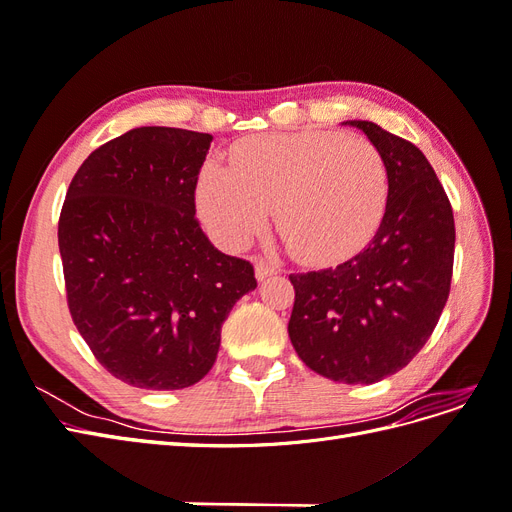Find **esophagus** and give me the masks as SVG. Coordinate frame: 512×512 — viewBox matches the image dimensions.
I'll return each mask as SVG.
<instances>
[{
  "label": "esophagus",
  "instance_id": "34e87169",
  "mask_svg": "<svg viewBox=\"0 0 512 512\" xmlns=\"http://www.w3.org/2000/svg\"><path fill=\"white\" fill-rule=\"evenodd\" d=\"M277 273V267L271 265V262H267L265 258H256V277L262 282L267 280L269 275H275Z\"/></svg>",
  "mask_w": 512,
  "mask_h": 512
}]
</instances>
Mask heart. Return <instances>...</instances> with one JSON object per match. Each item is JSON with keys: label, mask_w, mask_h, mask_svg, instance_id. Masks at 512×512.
Returning a JSON list of instances; mask_svg holds the SVG:
<instances>
[{"label": "heart", "mask_w": 512, "mask_h": 512, "mask_svg": "<svg viewBox=\"0 0 512 512\" xmlns=\"http://www.w3.org/2000/svg\"><path fill=\"white\" fill-rule=\"evenodd\" d=\"M389 188L382 151L363 136L260 134L230 149L228 168H205L198 209L215 239L241 247L265 228L275 207V230L288 252L329 265L376 235Z\"/></svg>", "instance_id": "1"}]
</instances>
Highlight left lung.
<instances>
[{
	"label": "left lung",
	"instance_id": "left-lung-1",
	"mask_svg": "<svg viewBox=\"0 0 512 512\" xmlns=\"http://www.w3.org/2000/svg\"><path fill=\"white\" fill-rule=\"evenodd\" d=\"M389 166V203L363 252L337 267L290 273L288 322L299 359L344 384H374L421 352L451 292L455 218L423 151L371 121H350Z\"/></svg>",
	"mask_w": 512,
	"mask_h": 512
}]
</instances>
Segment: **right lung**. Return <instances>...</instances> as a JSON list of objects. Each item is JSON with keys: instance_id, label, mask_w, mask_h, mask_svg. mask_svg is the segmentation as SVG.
I'll list each match as a JSON object with an SVG mask.
<instances>
[{"instance_id": "obj_1", "label": "right lung", "mask_w": 512, "mask_h": 512, "mask_svg": "<svg viewBox=\"0 0 512 512\" xmlns=\"http://www.w3.org/2000/svg\"><path fill=\"white\" fill-rule=\"evenodd\" d=\"M211 134L136 128L76 170L57 239L72 322L98 363L136 389L203 380L222 324L256 288L250 260L215 250L196 218Z\"/></svg>"}]
</instances>
